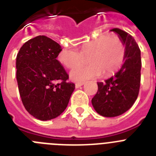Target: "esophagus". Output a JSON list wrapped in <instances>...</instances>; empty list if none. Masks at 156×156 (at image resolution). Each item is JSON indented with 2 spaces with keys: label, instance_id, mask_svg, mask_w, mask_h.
Returning <instances> with one entry per match:
<instances>
[{
  "label": "esophagus",
  "instance_id": "1",
  "mask_svg": "<svg viewBox=\"0 0 156 156\" xmlns=\"http://www.w3.org/2000/svg\"><path fill=\"white\" fill-rule=\"evenodd\" d=\"M84 82H83V81H78V82H76L75 85H76V87H80V86L83 85Z\"/></svg>",
  "mask_w": 156,
  "mask_h": 156
}]
</instances>
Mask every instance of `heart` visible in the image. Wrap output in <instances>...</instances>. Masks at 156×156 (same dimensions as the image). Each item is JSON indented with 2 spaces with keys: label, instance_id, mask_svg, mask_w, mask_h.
<instances>
[{
  "label": "heart",
  "instance_id": "b5f03b06",
  "mask_svg": "<svg viewBox=\"0 0 156 156\" xmlns=\"http://www.w3.org/2000/svg\"><path fill=\"white\" fill-rule=\"evenodd\" d=\"M125 57V47L118 37L101 35L87 42L79 51L72 48L64 49L58 56V61L66 68L74 69L84 62L87 66L74 69L70 76L75 80L94 78L102 73L109 76L120 67Z\"/></svg>",
  "mask_w": 156,
  "mask_h": 156
}]
</instances>
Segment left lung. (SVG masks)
<instances>
[{
  "label": "left lung",
  "instance_id": "obj_1",
  "mask_svg": "<svg viewBox=\"0 0 156 156\" xmlns=\"http://www.w3.org/2000/svg\"><path fill=\"white\" fill-rule=\"evenodd\" d=\"M111 31L118 34L125 46V57L121 68L104 82H98V91L92 98L95 111L105 117L122 115L137 100L140 84L141 59L138 45L131 35L118 28Z\"/></svg>",
  "mask_w": 156,
  "mask_h": 156
}]
</instances>
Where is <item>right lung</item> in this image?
I'll return each mask as SVG.
<instances>
[{"label":"right lung","instance_id":"obj_1","mask_svg":"<svg viewBox=\"0 0 156 156\" xmlns=\"http://www.w3.org/2000/svg\"><path fill=\"white\" fill-rule=\"evenodd\" d=\"M61 46L46 36L29 40L16 57V79L25 108L40 120L61 115L69 101L75 84L56 58ZM59 83H57V82Z\"/></svg>","mask_w":156,"mask_h":156}]
</instances>
